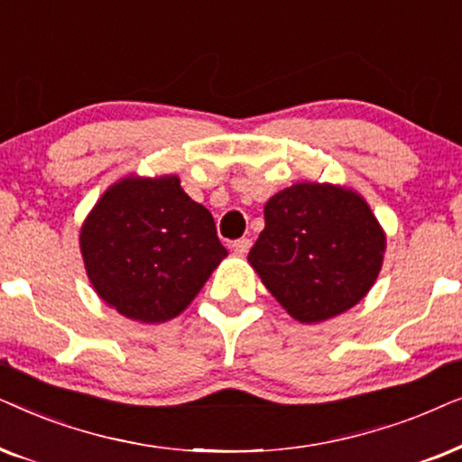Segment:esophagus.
Returning <instances> with one entry per match:
<instances>
[{
    "instance_id": "34e87169",
    "label": "esophagus",
    "mask_w": 462,
    "mask_h": 462,
    "mask_svg": "<svg viewBox=\"0 0 462 462\" xmlns=\"http://www.w3.org/2000/svg\"><path fill=\"white\" fill-rule=\"evenodd\" d=\"M249 249H251L249 238H238V241L232 243V251H235L236 255H247Z\"/></svg>"
}]
</instances>
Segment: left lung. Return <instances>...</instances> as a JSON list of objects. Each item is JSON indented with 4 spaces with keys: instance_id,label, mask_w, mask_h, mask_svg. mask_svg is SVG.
Masks as SVG:
<instances>
[{
    "instance_id": "left-lung-1",
    "label": "left lung",
    "mask_w": 462,
    "mask_h": 462,
    "mask_svg": "<svg viewBox=\"0 0 462 462\" xmlns=\"http://www.w3.org/2000/svg\"><path fill=\"white\" fill-rule=\"evenodd\" d=\"M263 219L247 260L295 321L310 325L342 315L376 282L386 235L355 189L293 183L266 202Z\"/></svg>"
}]
</instances>
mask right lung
<instances>
[{"mask_svg": "<svg viewBox=\"0 0 462 462\" xmlns=\"http://www.w3.org/2000/svg\"><path fill=\"white\" fill-rule=\"evenodd\" d=\"M79 251L98 298L139 323L181 315L227 255L213 215L177 175H126L109 186L86 215Z\"/></svg>", "mask_w": 462, "mask_h": 462, "instance_id": "right-lung-1", "label": "right lung"}]
</instances>
